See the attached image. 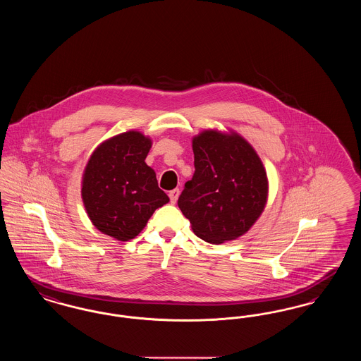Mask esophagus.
<instances>
[{"instance_id":"34e87169","label":"esophagus","mask_w":361,"mask_h":361,"mask_svg":"<svg viewBox=\"0 0 361 361\" xmlns=\"http://www.w3.org/2000/svg\"><path fill=\"white\" fill-rule=\"evenodd\" d=\"M178 195H180V189L178 188L173 189V190L169 192V197H171V202H172L173 204L177 202Z\"/></svg>"}]
</instances>
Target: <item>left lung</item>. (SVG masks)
<instances>
[{
	"instance_id": "obj_1",
	"label": "left lung",
	"mask_w": 361,
	"mask_h": 361,
	"mask_svg": "<svg viewBox=\"0 0 361 361\" xmlns=\"http://www.w3.org/2000/svg\"><path fill=\"white\" fill-rule=\"evenodd\" d=\"M195 173L177 204L209 243L243 235L262 214L268 178L256 150L237 133L207 130L192 140Z\"/></svg>"
}]
</instances>
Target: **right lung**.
Listing matches in <instances>:
<instances>
[{"mask_svg": "<svg viewBox=\"0 0 361 361\" xmlns=\"http://www.w3.org/2000/svg\"><path fill=\"white\" fill-rule=\"evenodd\" d=\"M152 139L127 131L103 142L82 177V200L92 224L118 240L135 238L157 208L169 202L145 159Z\"/></svg>", "mask_w": 361, "mask_h": 361, "instance_id": "add662e5", "label": "right lung"}]
</instances>
